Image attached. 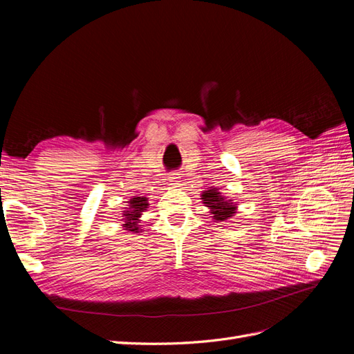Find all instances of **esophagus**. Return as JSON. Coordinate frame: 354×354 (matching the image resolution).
I'll list each match as a JSON object with an SVG mask.
<instances>
[{
  "label": "esophagus",
  "mask_w": 354,
  "mask_h": 354,
  "mask_svg": "<svg viewBox=\"0 0 354 354\" xmlns=\"http://www.w3.org/2000/svg\"><path fill=\"white\" fill-rule=\"evenodd\" d=\"M169 185L171 186H180V177H178V174H171V177H169Z\"/></svg>",
  "instance_id": "1"
}]
</instances>
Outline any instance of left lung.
Wrapping results in <instances>:
<instances>
[{
    "label": "left lung",
    "mask_w": 354,
    "mask_h": 354,
    "mask_svg": "<svg viewBox=\"0 0 354 354\" xmlns=\"http://www.w3.org/2000/svg\"><path fill=\"white\" fill-rule=\"evenodd\" d=\"M201 199L203 205L209 209L212 218L217 223L226 221L236 214L238 203L233 202V199L223 196L217 187H209L208 190H203Z\"/></svg>",
    "instance_id": "8db88e82"
}]
</instances>
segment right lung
I'll use <instances>...</instances> for the list:
<instances>
[{"label": "right lung", "mask_w": 354, "mask_h": 354, "mask_svg": "<svg viewBox=\"0 0 354 354\" xmlns=\"http://www.w3.org/2000/svg\"><path fill=\"white\" fill-rule=\"evenodd\" d=\"M128 205L122 211V227L131 233H140L142 224L140 217L142 214L149 208V198L146 196H133L130 201H127Z\"/></svg>", "instance_id": "obj_1"}]
</instances>
